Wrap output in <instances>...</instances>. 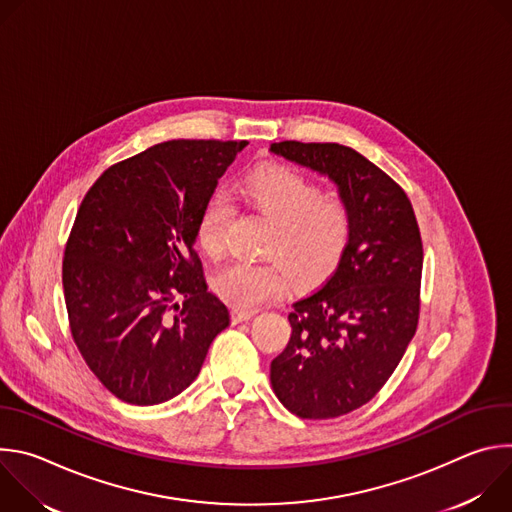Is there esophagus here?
I'll return each mask as SVG.
<instances>
[{"mask_svg": "<svg viewBox=\"0 0 512 512\" xmlns=\"http://www.w3.org/2000/svg\"><path fill=\"white\" fill-rule=\"evenodd\" d=\"M257 314V310H245V308H233V324H241V322H247L251 320L253 316Z\"/></svg>", "mask_w": 512, "mask_h": 512, "instance_id": "obj_1", "label": "esophagus"}]
</instances>
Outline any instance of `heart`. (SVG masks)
Segmentation results:
<instances>
[{"mask_svg": "<svg viewBox=\"0 0 512 512\" xmlns=\"http://www.w3.org/2000/svg\"><path fill=\"white\" fill-rule=\"evenodd\" d=\"M237 192L271 221L263 253L273 259H237L214 275L216 291L233 306L255 310L273 302L283 294L285 273L296 283H314L338 265L352 233L350 210L340 198L322 196L314 182L281 166L255 168L239 182ZM231 214L221 192L202 206L196 241L206 255L218 257L225 251Z\"/></svg>", "mask_w": 512, "mask_h": 512, "instance_id": "1", "label": "heart"}]
</instances>
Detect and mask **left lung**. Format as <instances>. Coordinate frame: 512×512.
<instances>
[{"label":"left lung","instance_id":"obj_1","mask_svg":"<svg viewBox=\"0 0 512 512\" xmlns=\"http://www.w3.org/2000/svg\"><path fill=\"white\" fill-rule=\"evenodd\" d=\"M271 154L326 176L352 216L332 277L294 302L291 336L271 362V387L302 419L369 403L403 358L419 318L423 247L407 194L340 143L281 141Z\"/></svg>","mask_w":512,"mask_h":512}]
</instances>
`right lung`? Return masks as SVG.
<instances>
[{
    "mask_svg": "<svg viewBox=\"0 0 512 512\" xmlns=\"http://www.w3.org/2000/svg\"><path fill=\"white\" fill-rule=\"evenodd\" d=\"M245 145H152L105 170L77 212L62 261L70 332L95 377L125 403L180 395L231 324L227 304L206 287L194 243L202 206Z\"/></svg>",
    "mask_w": 512,
    "mask_h": 512,
    "instance_id": "obj_1",
    "label": "right lung"
}]
</instances>
